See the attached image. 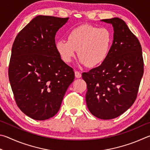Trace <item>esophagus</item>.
I'll use <instances>...</instances> for the list:
<instances>
[{
	"mask_svg": "<svg viewBox=\"0 0 150 150\" xmlns=\"http://www.w3.org/2000/svg\"><path fill=\"white\" fill-rule=\"evenodd\" d=\"M74 74H75V77L76 78H80L82 77V74H81L80 72H78V71H75Z\"/></svg>",
	"mask_w": 150,
	"mask_h": 150,
	"instance_id": "34e87169",
	"label": "esophagus"
}]
</instances>
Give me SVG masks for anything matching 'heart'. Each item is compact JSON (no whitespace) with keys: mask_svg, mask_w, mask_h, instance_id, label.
Segmentation results:
<instances>
[{"mask_svg":"<svg viewBox=\"0 0 150 150\" xmlns=\"http://www.w3.org/2000/svg\"><path fill=\"white\" fill-rule=\"evenodd\" d=\"M112 43V35L108 29L84 24L74 28L68 34L67 40L57 41L55 47L64 62H71L77 51L80 62L93 68L106 60Z\"/></svg>","mask_w":150,"mask_h":150,"instance_id":"1","label":"heart"}]
</instances>
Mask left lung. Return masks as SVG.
Masks as SVG:
<instances>
[{"mask_svg": "<svg viewBox=\"0 0 150 150\" xmlns=\"http://www.w3.org/2000/svg\"><path fill=\"white\" fill-rule=\"evenodd\" d=\"M114 28L113 42L106 60L82 73L87 83L86 101L93 116L115 119L128 110L137 98L144 74L140 41L122 19L102 20Z\"/></svg>", "mask_w": 150, "mask_h": 150, "instance_id": "obj_1", "label": "left lung"}]
</instances>
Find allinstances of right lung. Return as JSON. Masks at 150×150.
Returning <instances> with one entry per match:
<instances>
[{
    "instance_id": "right-lung-1",
    "label": "right lung",
    "mask_w": 150,
    "mask_h": 150,
    "mask_svg": "<svg viewBox=\"0 0 150 150\" xmlns=\"http://www.w3.org/2000/svg\"><path fill=\"white\" fill-rule=\"evenodd\" d=\"M68 18L38 16L16 37L8 67V78L16 103L35 120L57 113L73 68L62 61L55 47V35Z\"/></svg>"
}]
</instances>
